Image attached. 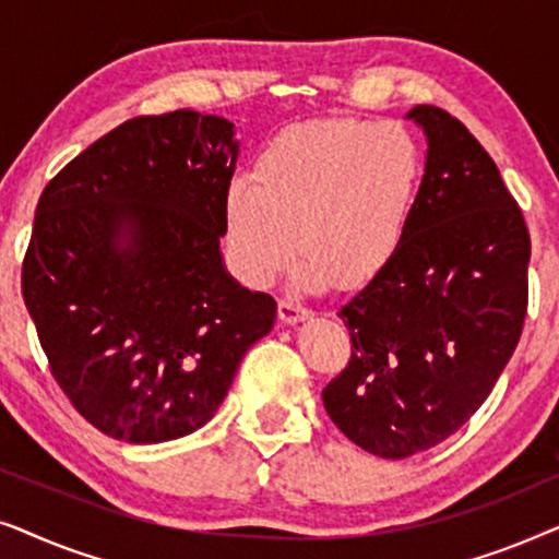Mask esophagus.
Returning a JSON list of instances; mask_svg holds the SVG:
<instances>
[{
	"label": "esophagus",
	"mask_w": 559,
	"mask_h": 559,
	"mask_svg": "<svg viewBox=\"0 0 559 559\" xmlns=\"http://www.w3.org/2000/svg\"><path fill=\"white\" fill-rule=\"evenodd\" d=\"M310 316V310L305 308L297 295H287L280 300V320L282 323H297V320H305Z\"/></svg>",
	"instance_id": "obj_1"
}]
</instances>
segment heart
<instances>
[{"instance_id": "1", "label": "heart", "mask_w": 559, "mask_h": 559, "mask_svg": "<svg viewBox=\"0 0 559 559\" xmlns=\"http://www.w3.org/2000/svg\"><path fill=\"white\" fill-rule=\"evenodd\" d=\"M423 188V144L396 121L293 124L264 144L254 178L236 175L228 182V257L257 287L280 280L297 251L308 257L305 274L316 285L331 277L361 285L407 243Z\"/></svg>"}]
</instances>
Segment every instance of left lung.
Here are the masks:
<instances>
[{
	"instance_id": "obj_1",
	"label": "left lung",
	"mask_w": 559,
	"mask_h": 559,
	"mask_svg": "<svg viewBox=\"0 0 559 559\" xmlns=\"http://www.w3.org/2000/svg\"><path fill=\"white\" fill-rule=\"evenodd\" d=\"M425 188L394 262L341 308L348 366L323 389L335 427L373 455L409 457L473 417L514 354L530 302L532 241L499 167L438 106Z\"/></svg>"
}]
</instances>
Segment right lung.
<instances>
[{
	"label": "right lung",
	"mask_w": 559,
	"mask_h": 559,
	"mask_svg": "<svg viewBox=\"0 0 559 559\" xmlns=\"http://www.w3.org/2000/svg\"><path fill=\"white\" fill-rule=\"evenodd\" d=\"M239 142L224 117L129 119L37 201L22 297L68 400L109 438L165 442L216 415L277 302L221 259Z\"/></svg>",
	"instance_id": "1"
}]
</instances>
